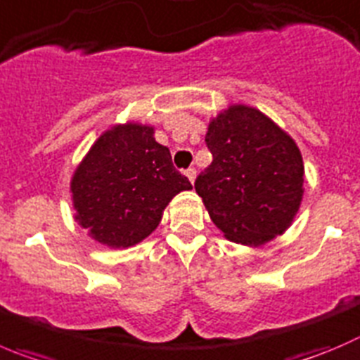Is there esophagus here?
Returning <instances> with one entry per match:
<instances>
[{
  "label": "esophagus",
  "instance_id": "esophagus-1",
  "mask_svg": "<svg viewBox=\"0 0 360 360\" xmlns=\"http://www.w3.org/2000/svg\"><path fill=\"white\" fill-rule=\"evenodd\" d=\"M186 176L189 178L191 184H194V180H196V169H194V167H189V169H186Z\"/></svg>",
  "mask_w": 360,
  "mask_h": 360
}]
</instances>
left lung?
I'll use <instances>...</instances> for the list:
<instances>
[{"instance_id": "1", "label": "left lung", "mask_w": 360, "mask_h": 360, "mask_svg": "<svg viewBox=\"0 0 360 360\" xmlns=\"http://www.w3.org/2000/svg\"><path fill=\"white\" fill-rule=\"evenodd\" d=\"M205 143L214 160L194 189L224 237L262 245L285 233L304 194L295 141L262 111L235 104L208 123Z\"/></svg>"}]
</instances>
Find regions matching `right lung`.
Masks as SVG:
<instances>
[{
  "label": "right lung",
  "mask_w": 360,
  "mask_h": 360,
  "mask_svg": "<svg viewBox=\"0 0 360 360\" xmlns=\"http://www.w3.org/2000/svg\"><path fill=\"white\" fill-rule=\"evenodd\" d=\"M189 189L169 150L153 138V127L131 122L105 131L70 182L75 221L94 240L115 249L148 237L167 203Z\"/></svg>",
  "instance_id": "right-lung-1"
}]
</instances>
